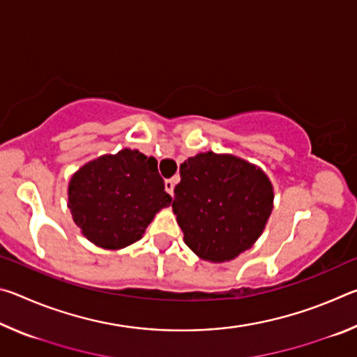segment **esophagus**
<instances>
[{
	"mask_svg": "<svg viewBox=\"0 0 357 357\" xmlns=\"http://www.w3.org/2000/svg\"><path fill=\"white\" fill-rule=\"evenodd\" d=\"M165 190L173 195V190H174V181L173 179H167L165 181Z\"/></svg>",
	"mask_w": 357,
	"mask_h": 357,
	"instance_id": "1",
	"label": "esophagus"
}]
</instances>
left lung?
Wrapping results in <instances>:
<instances>
[{
	"mask_svg": "<svg viewBox=\"0 0 357 357\" xmlns=\"http://www.w3.org/2000/svg\"><path fill=\"white\" fill-rule=\"evenodd\" d=\"M179 173L173 211L185 244L213 263L250 249L273 211L268 176L243 159L214 153L189 157Z\"/></svg>",
	"mask_w": 357,
	"mask_h": 357,
	"instance_id": "8db88e82",
	"label": "left lung"
}]
</instances>
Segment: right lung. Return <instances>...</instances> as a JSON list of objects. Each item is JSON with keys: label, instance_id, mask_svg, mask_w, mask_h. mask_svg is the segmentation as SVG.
I'll use <instances>...</instances> for the list:
<instances>
[{"label": "right lung", "instance_id": "right-lung-1", "mask_svg": "<svg viewBox=\"0 0 357 357\" xmlns=\"http://www.w3.org/2000/svg\"><path fill=\"white\" fill-rule=\"evenodd\" d=\"M170 203L157 160L137 149L102 155L82 167L69 183L72 219L104 249L134 244L157 211Z\"/></svg>", "mask_w": 357, "mask_h": 357}]
</instances>
